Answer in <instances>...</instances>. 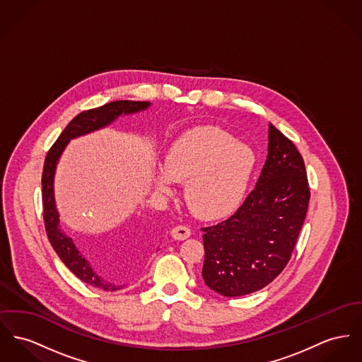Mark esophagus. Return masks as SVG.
Masks as SVG:
<instances>
[{
    "mask_svg": "<svg viewBox=\"0 0 362 362\" xmlns=\"http://www.w3.org/2000/svg\"><path fill=\"white\" fill-rule=\"evenodd\" d=\"M191 236V229L185 225H177L171 229V238L174 240H185Z\"/></svg>",
    "mask_w": 362,
    "mask_h": 362,
    "instance_id": "obj_1",
    "label": "esophagus"
}]
</instances>
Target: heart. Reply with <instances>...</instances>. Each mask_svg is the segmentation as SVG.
I'll return each mask as SVG.
<instances>
[{"label":"heart","mask_w":362,"mask_h":362,"mask_svg":"<svg viewBox=\"0 0 362 362\" xmlns=\"http://www.w3.org/2000/svg\"><path fill=\"white\" fill-rule=\"evenodd\" d=\"M254 168L250 146L216 126H197L171 143L153 182L158 191L168 193L174 181H185L184 199L193 213L221 217L238 207Z\"/></svg>","instance_id":"b5f03b06"}]
</instances>
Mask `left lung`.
<instances>
[{
  "mask_svg": "<svg viewBox=\"0 0 362 362\" xmlns=\"http://www.w3.org/2000/svg\"><path fill=\"white\" fill-rule=\"evenodd\" d=\"M267 156L254 191L225 221L203 228L206 286L222 296L264 288L288 264L310 191L296 146L269 123Z\"/></svg>",
  "mask_w": 362,
  "mask_h": 362,
  "instance_id": "1",
  "label": "left lung"
}]
</instances>
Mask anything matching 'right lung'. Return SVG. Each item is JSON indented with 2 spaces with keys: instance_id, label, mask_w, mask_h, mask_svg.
Here are the masks:
<instances>
[{
  "instance_id": "obj_1",
  "label": "right lung",
  "mask_w": 362,
  "mask_h": 362,
  "mask_svg": "<svg viewBox=\"0 0 362 362\" xmlns=\"http://www.w3.org/2000/svg\"><path fill=\"white\" fill-rule=\"evenodd\" d=\"M149 107H151L149 101L118 100V101L108 103L103 107L88 110L78 114L73 121L67 124V127L59 136L57 141L50 148L44 165L42 204H44L45 229H47L49 241L53 250L56 251V254L59 255V258L63 261V264L67 266L79 280H82L83 283L92 287L104 289V291H117V289L123 288L124 286L115 284L101 277L95 270V267L90 265V262L76 248L73 239L67 236L64 230L60 228V218H59L60 214L57 211L56 199H54L56 168L66 146L74 139L104 129L117 121L122 115L139 114L141 111L148 110Z\"/></svg>"
}]
</instances>
